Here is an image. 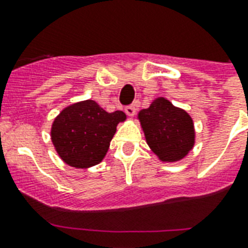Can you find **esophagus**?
I'll use <instances>...</instances> for the list:
<instances>
[{
    "label": "esophagus",
    "mask_w": 248,
    "mask_h": 248,
    "mask_svg": "<svg viewBox=\"0 0 248 248\" xmlns=\"http://www.w3.org/2000/svg\"><path fill=\"white\" fill-rule=\"evenodd\" d=\"M126 113H127L128 116L132 117V116H135V113H136V108H135V105H128V107H126Z\"/></svg>",
    "instance_id": "1"
}]
</instances>
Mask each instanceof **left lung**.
I'll use <instances>...</instances> for the list:
<instances>
[{"label": "left lung", "instance_id": "8db88e82", "mask_svg": "<svg viewBox=\"0 0 248 248\" xmlns=\"http://www.w3.org/2000/svg\"><path fill=\"white\" fill-rule=\"evenodd\" d=\"M148 145L163 162L180 161L194 145L192 117L165 97H157L138 114Z\"/></svg>", "mask_w": 248, "mask_h": 248}]
</instances>
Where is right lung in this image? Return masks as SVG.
Wrapping results in <instances>:
<instances>
[{
  "mask_svg": "<svg viewBox=\"0 0 248 248\" xmlns=\"http://www.w3.org/2000/svg\"><path fill=\"white\" fill-rule=\"evenodd\" d=\"M124 120V112H105L96 101L75 103L64 108L54 120L52 144L67 165L87 169L101 162L116 134L117 124Z\"/></svg>",
  "mask_w": 248,
  "mask_h": 248,
  "instance_id": "right-lung-1",
  "label": "right lung"
}]
</instances>
